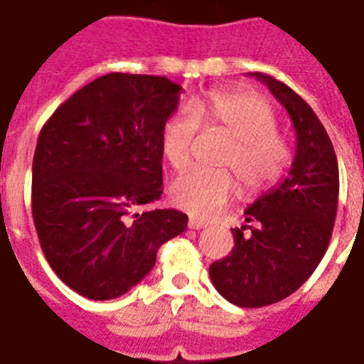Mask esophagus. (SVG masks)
<instances>
[{
  "mask_svg": "<svg viewBox=\"0 0 364 364\" xmlns=\"http://www.w3.org/2000/svg\"><path fill=\"white\" fill-rule=\"evenodd\" d=\"M188 225H189V229H193V230H200L208 227V223H204V221H200V219H193V218L189 219Z\"/></svg>",
  "mask_w": 364,
  "mask_h": 364,
  "instance_id": "obj_1",
  "label": "esophagus"
}]
</instances>
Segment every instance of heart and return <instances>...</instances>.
Here are the masks:
<instances>
[{
    "mask_svg": "<svg viewBox=\"0 0 364 364\" xmlns=\"http://www.w3.org/2000/svg\"><path fill=\"white\" fill-rule=\"evenodd\" d=\"M199 122L230 137L221 164L236 171L247 191H260L283 175L290 145L279 134L277 117L262 96L247 91H210L204 98L175 111L161 128V152L175 171L191 160ZM238 195V182L229 171H188L171 186V199L197 218H215Z\"/></svg>",
    "mask_w": 364,
    "mask_h": 364,
    "instance_id": "b5f03b06",
    "label": "heart"
}]
</instances>
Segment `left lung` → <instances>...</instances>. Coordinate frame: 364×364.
Masks as SVG:
<instances>
[{
  "label": "left lung",
  "mask_w": 364,
  "mask_h": 364,
  "mask_svg": "<svg viewBox=\"0 0 364 364\" xmlns=\"http://www.w3.org/2000/svg\"><path fill=\"white\" fill-rule=\"evenodd\" d=\"M251 76L288 111L296 154L287 178L243 212L247 225L232 229V251L210 266V279L227 301L255 309L296 292L326 255L337 218L338 164L307 102L283 81L260 72Z\"/></svg>",
  "instance_id": "obj_1"
}]
</instances>
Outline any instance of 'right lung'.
I'll return each instance as SVG.
<instances>
[{
	"instance_id": "1",
	"label": "right lung",
	"mask_w": 364,
	"mask_h": 364,
	"mask_svg": "<svg viewBox=\"0 0 364 364\" xmlns=\"http://www.w3.org/2000/svg\"><path fill=\"white\" fill-rule=\"evenodd\" d=\"M182 87L111 72L57 107L33 156V221L57 277L80 296L115 299L154 268L188 215L146 210L161 195V128Z\"/></svg>"
}]
</instances>
